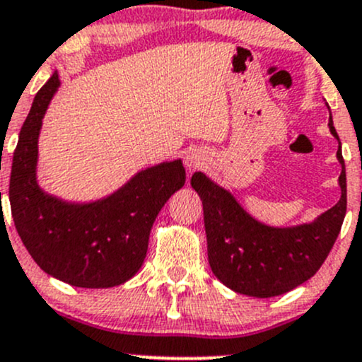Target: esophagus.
Returning <instances> with one entry per match:
<instances>
[{"instance_id": "1", "label": "esophagus", "mask_w": 362, "mask_h": 362, "mask_svg": "<svg viewBox=\"0 0 362 362\" xmlns=\"http://www.w3.org/2000/svg\"><path fill=\"white\" fill-rule=\"evenodd\" d=\"M202 164H204V162H202V158L198 157L197 153H188V155H186V167H188L189 173H192V170L198 169V167H202Z\"/></svg>"}]
</instances>
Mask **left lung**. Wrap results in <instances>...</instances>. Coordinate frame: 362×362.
I'll list each match as a JSON object with an SVG mask.
<instances>
[{
	"label": "left lung",
	"mask_w": 362,
	"mask_h": 362,
	"mask_svg": "<svg viewBox=\"0 0 362 362\" xmlns=\"http://www.w3.org/2000/svg\"><path fill=\"white\" fill-rule=\"evenodd\" d=\"M328 126L338 139L332 117ZM337 158L341 164L338 204L314 223L293 228L259 223L231 193L205 174H193L192 186L204 204L209 264L221 283L236 293L267 298L297 288L317 273L333 248L347 211V177L340 139Z\"/></svg>",
	"instance_id": "1"
}]
</instances>
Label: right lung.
<instances>
[{
    "label": "right lung",
    "mask_w": 362,
    "mask_h": 362,
    "mask_svg": "<svg viewBox=\"0 0 362 362\" xmlns=\"http://www.w3.org/2000/svg\"><path fill=\"white\" fill-rule=\"evenodd\" d=\"M58 86L55 72L37 91L18 134L10 176L11 217L45 273L81 288H110L141 267L155 217L185 185V167L181 160L148 167L91 204H69L45 193L36 181L37 138Z\"/></svg>",
    "instance_id": "obj_1"
}]
</instances>
